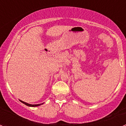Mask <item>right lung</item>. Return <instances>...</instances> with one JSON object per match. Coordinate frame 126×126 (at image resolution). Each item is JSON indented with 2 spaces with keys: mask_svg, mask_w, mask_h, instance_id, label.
<instances>
[{
  "mask_svg": "<svg viewBox=\"0 0 126 126\" xmlns=\"http://www.w3.org/2000/svg\"><path fill=\"white\" fill-rule=\"evenodd\" d=\"M19 101H21L22 103H23V104H25V105H27V106H29V107H37V106H39V105H41L43 104H35V105H32V104H28V103H26V102H24V101H21V100H19Z\"/></svg>",
  "mask_w": 126,
  "mask_h": 126,
  "instance_id": "1",
  "label": "right lung"
}]
</instances>
